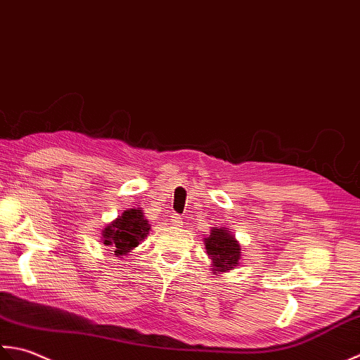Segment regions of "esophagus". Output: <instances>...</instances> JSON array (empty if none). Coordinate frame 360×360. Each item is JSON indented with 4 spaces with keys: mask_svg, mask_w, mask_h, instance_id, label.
I'll return each mask as SVG.
<instances>
[{
    "mask_svg": "<svg viewBox=\"0 0 360 360\" xmlns=\"http://www.w3.org/2000/svg\"><path fill=\"white\" fill-rule=\"evenodd\" d=\"M171 222L174 225L180 226V225H183V217L180 214H177V212H172V214H171Z\"/></svg>",
    "mask_w": 360,
    "mask_h": 360,
    "instance_id": "34e87169",
    "label": "esophagus"
}]
</instances>
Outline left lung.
Returning <instances> with one entry per match:
<instances>
[{
    "label": "left lung",
    "instance_id": "left-lung-1",
    "mask_svg": "<svg viewBox=\"0 0 360 360\" xmlns=\"http://www.w3.org/2000/svg\"><path fill=\"white\" fill-rule=\"evenodd\" d=\"M205 248L212 261V274L214 275L229 272L239 264L240 245L226 229L212 226L210 236L205 238Z\"/></svg>",
    "mask_w": 360,
    "mask_h": 360
}]
</instances>
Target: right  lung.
I'll list each match as a JSON object with an SVG mask.
<instances>
[{
    "mask_svg": "<svg viewBox=\"0 0 360 360\" xmlns=\"http://www.w3.org/2000/svg\"><path fill=\"white\" fill-rule=\"evenodd\" d=\"M149 230V221L144 219L141 208H131L124 211L118 219L102 230V242L112 247L115 255L120 258L138 247L139 242L148 236Z\"/></svg>",
    "mask_w": 360,
    "mask_h": 360,
    "instance_id": "obj_1",
    "label": "right lung"
}]
</instances>
